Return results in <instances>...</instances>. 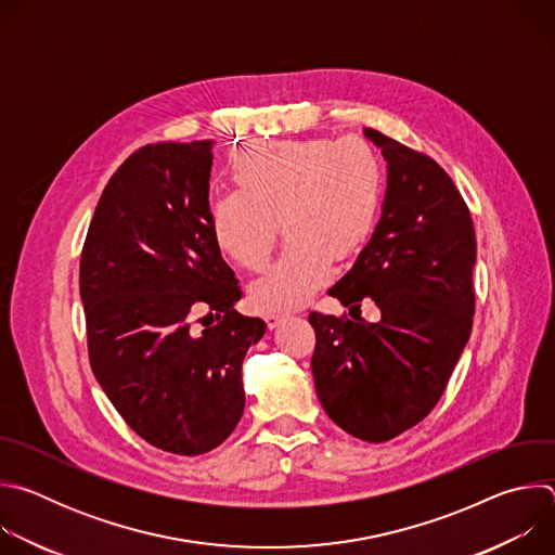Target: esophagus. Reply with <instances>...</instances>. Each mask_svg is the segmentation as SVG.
I'll return each instance as SVG.
<instances>
[{"instance_id":"34e87169","label":"esophagus","mask_w":555,"mask_h":555,"mask_svg":"<svg viewBox=\"0 0 555 555\" xmlns=\"http://www.w3.org/2000/svg\"><path fill=\"white\" fill-rule=\"evenodd\" d=\"M283 321H285V315H279V313H268V315H266V325H268L270 332L276 330V327H281Z\"/></svg>"}]
</instances>
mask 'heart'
<instances>
[{"instance_id": "obj_1", "label": "heart", "mask_w": 555, "mask_h": 555, "mask_svg": "<svg viewBox=\"0 0 555 555\" xmlns=\"http://www.w3.org/2000/svg\"><path fill=\"white\" fill-rule=\"evenodd\" d=\"M230 191L210 202L215 244L223 257L259 270L287 234L281 257L248 287L261 313L302 307L334 274V257L356 255L377 223L384 173L360 138H311L255 146L234 157Z\"/></svg>"}]
</instances>
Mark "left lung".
<instances>
[{"instance_id": "8db88e82", "label": "left lung", "mask_w": 555, "mask_h": 555, "mask_svg": "<svg viewBox=\"0 0 555 555\" xmlns=\"http://www.w3.org/2000/svg\"><path fill=\"white\" fill-rule=\"evenodd\" d=\"M364 138L386 160L382 215L330 294L349 313L371 298L382 319L309 313L311 373L332 422L382 443L433 411L469 340L477 236L461 193L433 157L375 129Z\"/></svg>"}]
</instances>
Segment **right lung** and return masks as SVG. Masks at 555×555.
<instances>
[{
    "mask_svg": "<svg viewBox=\"0 0 555 555\" xmlns=\"http://www.w3.org/2000/svg\"><path fill=\"white\" fill-rule=\"evenodd\" d=\"M212 140L157 142L107 182L81 255L92 371L122 420L151 446L204 454L246 406L242 364L266 334L242 298L210 225ZM197 301L224 315L202 333Z\"/></svg>",
    "mask_w": 555,
    "mask_h": 555,
    "instance_id": "1",
    "label": "right lung"
}]
</instances>
